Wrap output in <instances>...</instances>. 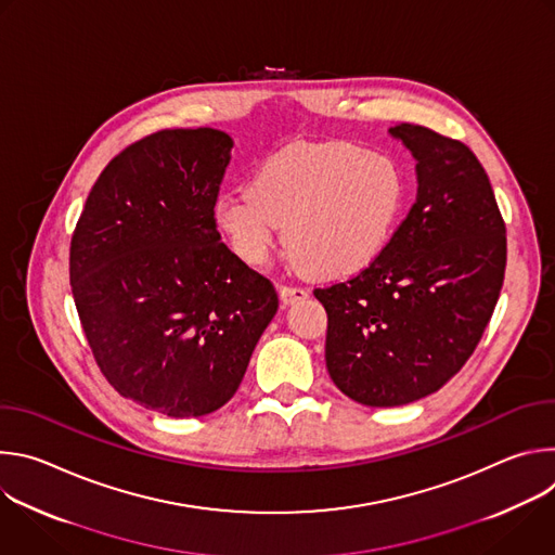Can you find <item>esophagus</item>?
I'll use <instances>...</instances> for the list:
<instances>
[{"label":"esophagus","mask_w":555,"mask_h":555,"mask_svg":"<svg viewBox=\"0 0 555 555\" xmlns=\"http://www.w3.org/2000/svg\"><path fill=\"white\" fill-rule=\"evenodd\" d=\"M279 296L283 305H294L298 300H305L309 296V292L305 287H292V285H281L279 287Z\"/></svg>","instance_id":"34e87169"}]
</instances>
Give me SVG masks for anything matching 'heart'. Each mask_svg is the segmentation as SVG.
Masks as SVG:
<instances>
[{"label":"heart","instance_id":"b5f03b06","mask_svg":"<svg viewBox=\"0 0 555 555\" xmlns=\"http://www.w3.org/2000/svg\"><path fill=\"white\" fill-rule=\"evenodd\" d=\"M406 176L390 155L345 142H298L261 163L250 191L223 193L215 223L232 253L263 266L279 242L309 274L351 276L388 246L406 204Z\"/></svg>","mask_w":555,"mask_h":555}]
</instances>
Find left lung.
<instances>
[{"label": "left lung", "mask_w": 555, "mask_h": 555, "mask_svg": "<svg viewBox=\"0 0 555 555\" xmlns=\"http://www.w3.org/2000/svg\"><path fill=\"white\" fill-rule=\"evenodd\" d=\"M417 197L384 253L358 276L313 289L327 311L334 384L364 406H404L439 390L477 349L496 307L505 221L490 178L463 142L402 122Z\"/></svg>", "instance_id": "obj_1"}]
</instances>
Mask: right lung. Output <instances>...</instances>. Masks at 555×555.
Segmentation results:
<instances>
[{"label": "right lung", "instance_id": "1", "mask_svg": "<svg viewBox=\"0 0 555 555\" xmlns=\"http://www.w3.org/2000/svg\"><path fill=\"white\" fill-rule=\"evenodd\" d=\"M232 144L210 127L133 142L105 167L72 234L69 285L103 375L167 417L221 409L279 309L274 285L217 232Z\"/></svg>", "mask_w": 555, "mask_h": 555}]
</instances>
